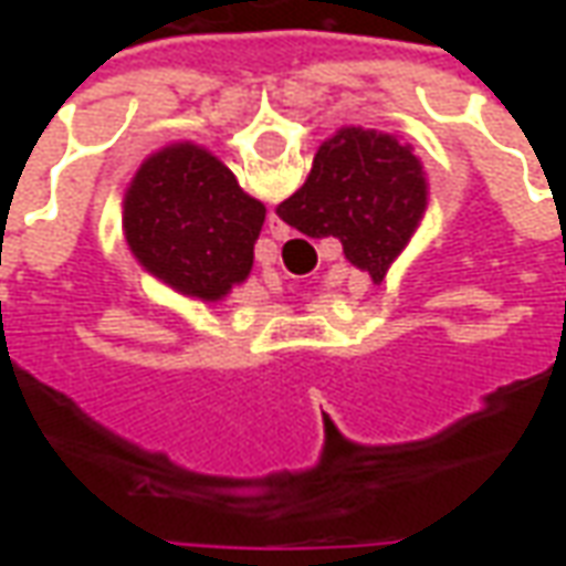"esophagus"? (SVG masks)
<instances>
[{
    "instance_id": "34e87169",
    "label": "esophagus",
    "mask_w": 566,
    "mask_h": 566,
    "mask_svg": "<svg viewBox=\"0 0 566 566\" xmlns=\"http://www.w3.org/2000/svg\"><path fill=\"white\" fill-rule=\"evenodd\" d=\"M266 223H270V233L275 235V239H287L291 235V227L275 214V211H270V218H266Z\"/></svg>"
}]
</instances>
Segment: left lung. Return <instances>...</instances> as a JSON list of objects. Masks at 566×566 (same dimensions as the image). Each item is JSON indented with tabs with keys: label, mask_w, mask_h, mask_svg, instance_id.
<instances>
[{
	"label": "left lung",
	"mask_w": 566,
	"mask_h": 566,
	"mask_svg": "<svg viewBox=\"0 0 566 566\" xmlns=\"http://www.w3.org/2000/svg\"><path fill=\"white\" fill-rule=\"evenodd\" d=\"M263 202L193 142L150 154L124 197V233L142 266L175 291L221 300L254 263Z\"/></svg>",
	"instance_id": "8db88e82"
}]
</instances>
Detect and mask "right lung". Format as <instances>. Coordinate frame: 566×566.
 <instances>
[{"mask_svg":"<svg viewBox=\"0 0 566 566\" xmlns=\"http://www.w3.org/2000/svg\"><path fill=\"white\" fill-rule=\"evenodd\" d=\"M427 209V178L409 145L364 127H343L315 154L306 185L279 218L312 239L336 235L348 263L381 282Z\"/></svg>","mask_w":566,"mask_h":566,"instance_id":"right-lung-1","label":"right lung"}]
</instances>
